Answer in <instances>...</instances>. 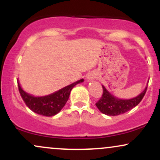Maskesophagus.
Segmentation results:
<instances>
[{
	"mask_svg": "<svg viewBox=\"0 0 160 160\" xmlns=\"http://www.w3.org/2000/svg\"><path fill=\"white\" fill-rule=\"evenodd\" d=\"M95 78H96V74H94V73H89V74L87 75V77H86V79H87L88 81H92V80H94Z\"/></svg>",
	"mask_w": 160,
	"mask_h": 160,
	"instance_id": "obj_1",
	"label": "esophagus"
}]
</instances>
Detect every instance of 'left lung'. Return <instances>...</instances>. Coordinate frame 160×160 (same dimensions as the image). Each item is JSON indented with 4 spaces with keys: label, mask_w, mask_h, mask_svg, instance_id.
Here are the masks:
<instances>
[{
    "label": "left lung",
    "mask_w": 160,
    "mask_h": 160,
    "mask_svg": "<svg viewBox=\"0 0 160 160\" xmlns=\"http://www.w3.org/2000/svg\"><path fill=\"white\" fill-rule=\"evenodd\" d=\"M102 88H103V95L100 100L95 104V105L99 111L104 114L117 116L130 111L140 103L146 93L148 85L138 95L128 99L120 98L115 96L111 94L103 85H102Z\"/></svg>",
    "instance_id": "8db88e82"
}]
</instances>
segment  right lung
<instances>
[{
    "mask_svg": "<svg viewBox=\"0 0 160 160\" xmlns=\"http://www.w3.org/2000/svg\"><path fill=\"white\" fill-rule=\"evenodd\" d=\"M83 81V79H80L59 90L43 96H34L29 94L22 88L19 80H17V82L20 95L28 107L38 114L46 117H52L59 113L65 105L69 98L71 89L77 84Z\"/></svg>",
    "mask_w": 160,
    "mask_h": 160,
    "instance_id": "right-lung-1",
    "label": "right lung"
}]
</instances>
